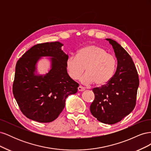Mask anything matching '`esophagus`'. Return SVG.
I'll return each instance as SVG.
<instances>
[{
    "label": "esophagus",
    "instance_id": "34e87169",
    "mask_svg": "<svg viewBox=\"0 0 151 151\" xmlns=\"http://www.w3.org/2000/svg\"><path fill=\"white\" fill-rule=\"evenodd\" d=\"M84 90H85V88H84V87L81 86H79L78 87V91H84Z\"/></svg>",
    "mask_w": 151,
    "mask_h": 151
}]
</instances>
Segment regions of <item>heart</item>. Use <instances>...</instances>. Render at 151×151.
<instances>
[{
    "instance_id": "obj_1",
    "label": "heart",
    "mask_w": 151,
    "mask_h": 151,
    "mask_svg": "<svg viewBox=\"0 0 151 151\" xmlns=\"http://www.w3.org/2000/svg\"><path fill=\"white\" fill-rule=\"evenodd\" d=\"M116 59L104 48L96 45H89L78 50L77 55H70L65 62L68 76L72 80L79 78L86 68V74L81 77L84 84L94 83L102 86L108 83L115 74Z\"/></svg>"
}]
</instances>
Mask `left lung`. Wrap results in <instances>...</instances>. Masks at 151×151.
<instances>
[{
    "instance_id": "left-lung-1",
    "label": "left lung",
    "mask_w": 151,
    "mask_h": 151,
    "mask_svg": "<svg viewBox=\"0 0 151 151\" xmlns=\"http://www.w3.org/2000/svg\"><path fill=\"white\" fill-rule=\"evenodd\" d=\"M106 40L111 44L117 58L116 70L108 83L93 89L94 99L90 111L98 121L112 125L133 111L139 79L130 55L115 40Z\"/></svg>"
}]
</instances>
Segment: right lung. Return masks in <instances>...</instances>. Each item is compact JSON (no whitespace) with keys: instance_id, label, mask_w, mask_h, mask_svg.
I'll return each mask as SVG.
<instances>
[{"instance_id":"add662e5","label":"right lung","mask_w":151,"mask_h":151,"mask_svg":"<svg viewBox=\"0 0 151 151\" xmlns=\"http://www.w3.org/2000/svg\"><path fill=\"white\" fill-rule=\"evenodd\" d=\"M58 42L34 45L17 60L12 92L20 110L29 119L49 123L58 118L68 95L77 93L79 84L67 74L68 56ZM52 56V69L44 77L34 74L40 56Z\"/></svg>"}]
</instances>
